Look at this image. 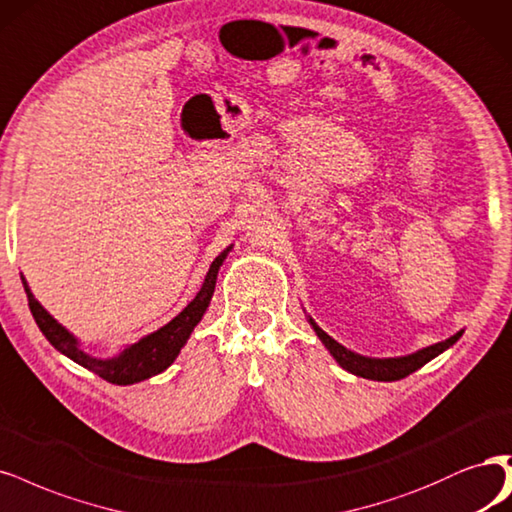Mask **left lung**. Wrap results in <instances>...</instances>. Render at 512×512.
Wrapping results in <instances>:
<instances>
[{
    "mask_svg": "<svg viewBox=\"0 0 512 512\" xmlns=\"http://www.w3.org/2000/svg\"><path fill=\"white\" fill-rule=\"evenodd\" d=\"M309 324L313 326L315 334L320 337V341L326 345V349L330 351L332 358L339 362L341 368H345L347 373H351V375L373 379V381H398V379L409 377L411 373H415L417 368L428 364L438 354H443L445 349H449L457 339L462 337V332H457V334H453V337H449L447 341H440L436 345L419 349V351H415V354L402 356V358H366V356L356 354V351L343 347L332 337H328V334L320 326H317L311 320V317H309Z\"/></svg>",
    "mask_w": 512,
    "mask_h": 512,
    "instance_id": "8db88e82",
    "label": "left lung"
}]
</instances>
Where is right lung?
Masks as SVG:
<instances>
[{
    "instance_id": "1",
    "label": "right lung",
    "mask_w": 512,
    "mask_h": 512,
    "mask_svg": "<svg viewBox=\"0 0 512 512\" xmlns=\"http://www.w3.org/2000/svg\"><path fill=\"white\" fill-rule=\"evenodd\" d=\"M231 248L233 245H228V248L220 256H216L214 262H211L201 290L186 305L184 311L175 315L173 320L169 324H165L163 328H158L156 332L148 334V337L139 339L137 343L129 345L127 349H122L116 358H108V360L93 358V356H88L86 351H82L74 334L65 330L55 320V317H52L38 301H35V296L31 294L23 275H21V279H23V286H25V292L29 298V309L33 313V320L40 326L42 334L50 341L52 347L61 351L63 356L72 358L76 364L88 368L91 373L99 375L105 381L116 383V385H131V383H139V381L150 379L158 373H163V370H167L173 364V360L178 358L180 349L186 345L192 330H195V326L201 322L203 313L209 307L211 296H214L218 271L222 267L226 254L231 252Z\"/></svg>"
}]
</instances>
